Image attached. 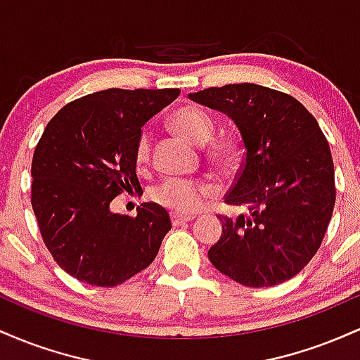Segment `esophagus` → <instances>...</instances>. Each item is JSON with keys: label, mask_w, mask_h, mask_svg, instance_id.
<instances>
[{"label": "esophagus", "mask_w": 360, "mask_h": 360, "mask_svg": "<svg viewBox=\"0 0 360 360\" xmlns=\"http://www.w3.org/2000/svg\"><path fill=\"white\" fill-rule=\"evenodd\" d=\"M171 220H172V225H174V226H179V225H183V223H188V221L194 220V214L172 213V214H171Z\"/></svg>", "instance_id": "34e87169"}]
</instances>
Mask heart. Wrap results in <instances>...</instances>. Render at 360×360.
<instances>
[{"instance_id":"b5f03b06","label":"heart","mask_w":360,"mask_h":360,"mask_svg":"<svg viewBox=\"0 0 360 360\" xmlns=\"http://www.w3.org/2000/svg\"><path fill=\"white\" fill-rule=\"evenodd\" d=\"M171 125L184 140L193 146H206L214 135V120L198 106H183L172 115ZM213 160L220 166H232L237 160L238 147L233 139H220L213 142ZM150 160V135L143 131L135 147V162L139 167H146ZM212 193V186L201 179L188 177H166L152 189V198L159 205L174 212H193L201 203L206 194Z\"/></svg>"}]
</instances>
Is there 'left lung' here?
Listing matches in <instances>:
<instances>
[{"instance_id":"1","label":"left lung","mask_w":360,"mask_h":360,"mask_svg":"<svg viewBox=\"0 0 360 360\" xmlns=\"http://www.w3.org/2000/svg\"><path fill=\"white\" fill-rule=\"evenodd\" d=\"M188 98L226 115L245 147L225 203L247 213L220 217L210 262L249 288L295 278L320 249L335 205L332 154L316 120L289 94L252 82Z\"/></svg>"}]
</instances>
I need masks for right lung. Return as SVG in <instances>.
I'll list each match as a JSON object with an SVG mask.
<instances>
[{
	"label": "right lung",
	"mask_w": 360,
	"mask_h": 360,
	"mask_svg": "<svg viewBox=\"0 0 360 360\" xmlns=\"http://www.w3.org/2000/svg\"><path fill=\"white\" fill-rule=\"evenodd\" d=\"M179 89H118L69 103L45 127L32 160V206L60 269L93 286L125 283L155 259L169 213L143 203L137 217L110 210L140 188L135 147L142 127Z\"/></svg>",
	"instance_id": "right-lung-1"
}]
</instances>
